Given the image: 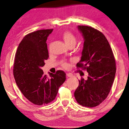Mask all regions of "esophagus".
I'll list each match as a JSON object with an SVG mask.
<instances>
[{
  "label": "esophagus",
  "mask_w": 129,
  "mask_h": 129,
  "mask_svg": "<svg viewBox=\"0 0 129 129\" xmlns=\"http://www.w3.org/2000/svg\"><path fill=\"white\" fill-rule=\"evenodd\" d=\"M67 76L68 77H71L73 76V74H71V73H67Z\"/></svg>",
  "instance_id": "1"
}]
</instances>
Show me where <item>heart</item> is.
<instances>
[{
  "mask_svg": "<svg viewBox=\"0 0 129 129\" xmlns=\"http://www.w3.org/2000/svg\"><path fill=\"white\" fill-rule=\"evenodd\" d=\"M63 41H65V42L66 43L67 45H70V44H72V43H75L76 42V38L74 35L73 34H72L71 32L67 31L64 32V34H63L62 36ZM62 66L64 67H67L68 66V64L66 62H63Z\"/></svg>",
  "mask_w": 129,
  "mask_h": 129,
  "instance_id": "heart-1",
  "label": "heart"
}]
</instances>
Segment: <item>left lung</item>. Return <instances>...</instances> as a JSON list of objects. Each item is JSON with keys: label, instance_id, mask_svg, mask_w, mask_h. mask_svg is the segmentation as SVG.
<instances>
[{"label": "left lung", "instance_id": "1", "mask_svg": "<svg viewBox=\"0 0 129 129\" xmlns=\"http://www.w3.org/2000/svg\"><path fill=\"white\" fill-rule=\"evenodd\" d=\"M83 36V49L77 68L87 70L74 92L77 103L87 107L99 106L110 91L116 75V61L107 39L102 32L88 26H78Z\"/></svg>", "mask_w": 129, "mask_h": 129}]
</instances>
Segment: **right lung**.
Listing matches in <instances>:
<instances>
[{
	"instance_id": "right-lung-1",
	"label": "right lung",
	"mask_w": 129,
	"mask_h": 129,
	"mask_svg": "<svg viewBox=\"0 0 129 129\" xmlns=\"http://www.w3.org/2000/svg\"><path fill=\"white\" fill-rule=\"evenodd\" d=\"M52 30L42 29L27 34L19 45L15 55L13 70L15 81L23 95L35 105L52 102L66 80L63 71L49 73L48 77L41 69L49 57L46 42Z\"/></svg>"
}]
</instances>
